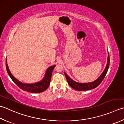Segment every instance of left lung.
Wrapping results in <instances>:
<instances>
[{"label":"left lung","instance_id":"left-lung-1","mask_svg":"<svg viewBox=\"0 0 124 124\" xmlns=\"http://www.w3.org/2000/svg\"><path fill=\"white\" fill-rule=\"evenodd\" d=\"M109 65H110V56H109V54L108 53L107 63H106V67L105 68V69H104L103 72H102V74L95 81L92 82H89V83H79V82H75L73 79L70 78L65 72L64 75L65 78H66L67 80L68 83L69 84V85L72 89L78 91H86L88 90L96 88L97 86H98L101 83V82H102L104 77H105L106 73H107L109 68Z\"/></svg>","mask_w":124,"mask_h":124}]
</instances>
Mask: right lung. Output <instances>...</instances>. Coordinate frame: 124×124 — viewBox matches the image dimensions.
<instances>
[{"mask_svg":"<svg viewBox=\"0 0 124 124\" xmlns=\"http://www.w3.org/2000/svg\"><path fill=\"white\" fill-rule=\"evenodd\" d=\"M55 66L56 65H54L48 68L46 71L45 76L43 77V78L40 81L36 82V83H23L15 78L13 76V75L12 74L10 70H9L8 68L7 59H6V68L7 72L12 81L21 89L25 91L31 93H42V92L45 91L48 88V87L49 86L50 84L52 72Z\"/></svg>","mask_w":124,"mask_h":124,"instance_id":"right-lung-1","label":"right lung"}]
</instances>
